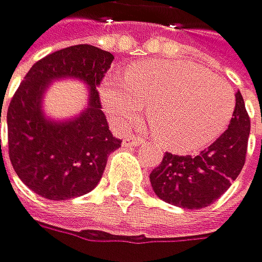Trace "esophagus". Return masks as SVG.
<instances>
[{
    "label": "esophagus",
    "mask_w": 262,
    "mask_h": 262,
    "mask_svg": "<svg viewBox=\"0 0 262 262\" xmlns=\"http://www.w3.org/2000/svg\"><path fill=\"white\" fill-rule=\"evenodd\" d=\"M122 143L125 146H140V145H143V140L138 137H125Z\"/></svg>",
    "instance_id": "obj_1"
}]
</instances>
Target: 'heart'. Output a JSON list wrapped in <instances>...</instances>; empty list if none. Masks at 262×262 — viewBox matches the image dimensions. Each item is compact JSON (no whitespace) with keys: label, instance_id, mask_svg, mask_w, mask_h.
<instances>
[{"label":"heart","instance_id":"1","mask_svg":"<svg viewBox=\"0 0 262 262\" xmlns=\"http://www.w3.org/2000/svg\"><path fill=\"white\" fill-rule=\"evenodd\" d=\"M101 99L114 122L127 128L148 107V122L158 142L174 151H193L214 142L235 109L232 85L187 61L132 64L122 83L107 78Z\"/></svg>","mask_w":262,"mask_h":262}]
</instances>
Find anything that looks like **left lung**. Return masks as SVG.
Masks as SVG:
<instances>
[{
    "label": "left lung",
    "mask_w": 262,
    "mask_h": 262,
    "mask_svg": "<svg viewBox=\"0 0 262 262\" xmlns=\"http://www.w3.org/2000/svg\"><path fill=\"white\" fill-rule=\"evenodd\" d=\"M250 137V116L240 92L229 128L196 156L166 153L149 174L156 195L170 205L201 209L212 205L238 177L245 166Z\"/></svg>",
    "instance_id": "obj_1"
}]
</instances>
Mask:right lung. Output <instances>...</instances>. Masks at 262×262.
<instances>
[{
  "label": "right lung",
  "mask_w": 262,
  "mask_h": 262,
  "mask_svg": "<svg viewBox=\"0 0 262 262\" xmlns=\"http://www.w3.org/2000/svg\"><path fill=\"white\" fill-rule=\"evenodd\" d=\"M113 61L111 53L96 46H69L35 62L15 90L6 114L9 159L36 195L64 201L92 191L107 156L122 143L107 127L96 90ZM69 76L91 86V101L80 116L54 123L44 117L41 98L53 80Z\"/></svg>",
  "instance_id": "add662e5"
}]
</instances>
